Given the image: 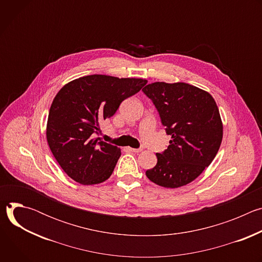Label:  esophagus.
Returning <instances> with one entry per match:
<instances>
[{"label": "esophagus", "instance_id": "1", "mask_svg": "<svg viewBox=\"0 0 262 262\" xmlns=\"http://www.w3.org/2000/svg\"><path fill=\"white\" fill-rule=\"evenodd\" d=\"M130 151H133V152H136V154H139V152H141L142 151V148H128Z\"/></svg>", "mask_w": 262, "mask_h": 262}]
</instances>
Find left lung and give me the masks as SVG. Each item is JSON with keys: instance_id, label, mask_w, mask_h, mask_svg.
I'll use <instances>...</instances> for the list:
<instances>
[{"instance_id": "1", "label": "left lung", "mask_w": 262, "mask_h": 262, "mask_svg": "<svg viewBox=\"0 0 262 262\" xmlns=\"http://www.w3.org/2000/svg\"><path fill=\"white\" fill-rule=\"evenodd\" d=\"M142 91L172 138L167 149L157 154L158 163L146 176L170 189L190 183L210 165L222 143L223 125L214 99L185 83L157 82Z\"/></svg>"}]
</instances>
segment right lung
Wrapping results in <instances>:
<instances>
[{"instance_id":"right-lung-1","label":"right lung","mask_w":262,"mask_h":262,"mask_svg":"<svg viewBox=\"0 0 262 262\" xmlns=\"http://www.w3.org/2000/svg\"><path fill=\"white\" fill-rule=\"evenodd\" d=\"M147 84L142 79L93 74L66 84L51 105L47 139L51 150L73 180L96 184L106 180L121 156L120 149L99 139V123L113 116L120 103Z\"/></svg>"}]
</instances>
